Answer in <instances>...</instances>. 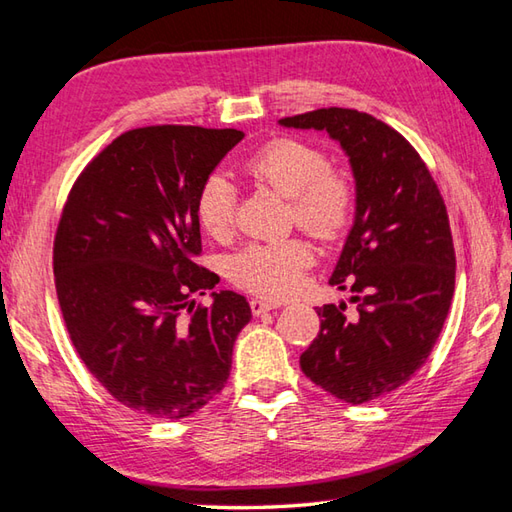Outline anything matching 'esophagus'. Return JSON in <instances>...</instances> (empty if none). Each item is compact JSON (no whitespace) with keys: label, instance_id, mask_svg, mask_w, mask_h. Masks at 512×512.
Masks as SVG:
<instances>
[{"label":"esophagus","instance_id":"obj_1","mask_svg":"<svg viewBox=\"0 0 512 512\" xmlns=\"http://www.w3.org/2000/svg\"><path fill=\"white\" fill-rule=\"evenodd\" d=\"M249 307H252V314H254V316H260V314H265V311L278 309L280 302L265 300V298H252V300H249Z\"/></svg>","mask_w":512,"mask_h":512}]
</instances>
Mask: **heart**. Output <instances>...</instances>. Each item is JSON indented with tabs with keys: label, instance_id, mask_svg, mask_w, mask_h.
<instances>
[{
	"label": "heart",
	"instance_id": "heart-1",
	"mask_svg": "<svg viewBox=\"0 0 512 512\" xmlns=\"http://www.w3.org/2000/svg\"><path fill=\"white\" fill-rule=\"evenodd\" d=\"M245 172L289 198L291 218L320 241H333L351 221L356 190L340 170L329 168L327 154L300 139H274L245 161ZM234 187L221 174L203 181L196 194V218L207 234L227 238L234 229ZM314 263L311 245L302 238L249 243L229 260L236 285L260 296L285 298L300 285L302 271Z\"/></svg>",
	"mask_w": 512,
	"mask_h": 512
}]
</instances>
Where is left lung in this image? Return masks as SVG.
Wrapping results in <instances>:
<instances>
[{"mask_svg":"<svg viewBox=\"0 0 512 512\" xmlns=\"http://www.w3.org/2000/svg\"><path fill=\"white\" fill-rule=\"evenodd\" d=\"M278 123L327 132L349 156L356 218L329 283L351 289L358 307L318 309L300 369L338 400L371 402L411 380L448 316L455 249L444 198L413 145L367 112L320 108Z\"/></svg>","mask_w":512,"mask_h":512,"instance_id":"left-lung-1","label":"left lung"}]
</instances>
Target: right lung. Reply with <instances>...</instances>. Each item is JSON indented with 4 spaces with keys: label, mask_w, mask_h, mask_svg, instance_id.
Segmentation results:
<instances>
[{
    "label": "right lung",
    "mask_w": 512,
    "mask_h": 512,
    "mask_svg": "<svg viewBox=\"0 0 512 512\" xmlns=\"http://www.w3.org/2000/svg\"><path fill=\"white\" fill-rule=\"evenodd\" d=\"M241 130L150 125L121 134L72 185L52 249L70 340L114 400L181 420L223 391L245 296L198 267L196 194Z\"/></svg>",
    "instance_id": "add662e5"
}]
</instances>
